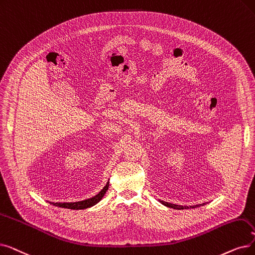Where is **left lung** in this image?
Instances as JSON below:
<instances>
[{
	"instance_id": "8db88e82",
	"label": "left lung",
	"mask_w": 255,
	"mask_h": 255,
	"mask_svg": "<svg viewBox=\"0 0 255 255\" xmlns=\"http://www.w3.org/2000/svg\"><path fill=\"white\" fill-rule=\"evenodd\" d=\"M159 202L161 204H163L164 206L171 207V208H174V209H189V208H196V207H199L201 205H205V203H203V204H197V205H192V206H182V205H177V204H172V203H169V202H164V201H161V200H159Z\"/></svg>"
}]
</instances>
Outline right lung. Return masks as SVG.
Instances as JSON below:
<instances>
[{"label":"right lung","mask_w":255,"mask_h":255,"mask_svg":"<svg viewBox=\"0 0 255 255\" xmlns=\"http://www.w3.org/2000/svg\"><path fill=\"white\" fill-rule=\"evenodd\" d=\"M109 186V181H107V183L105 184V186L103 189L99 192L96 196L85 199V200L82 201H77V202H51V204L58 206V207H62V208H69V209H85L88 207H92L94 205H96L98 202H100L102 200V198L104 197L105 193L108 190Z\"/></svg>","instance_id":"obj_1"}]
</instances>
